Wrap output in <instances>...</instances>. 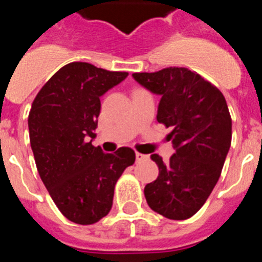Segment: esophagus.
<instances>
[{
    "instance_id": "34e87169",
    "label": "esophagus",
    "mask_w": 262,
    "mask_h": 262,
    "mask_svg": "<svg viewBox=\"0 0 262 262\" xmlns=\"http://www.w3.org/2000/svg\"><path fill=\"white\" fill-rule=\"evenodd\" d=\"M136 161H143V160H147L148 156L147 155H143V154H139V152H136Z\"/></svg>"
}]
</instances>
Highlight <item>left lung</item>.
<instances>
[{
    "instance_id": "left-lung-1",
    "label": "left lung",
    "mask_w": 262,
    "mask_h": 262,
    "mask_svg": "<svg viewBox=\"0 0 262 262\" xmlns=\"http://www.w3.org/2000/svg\"><path fill=\"white\" fill-rule=\"evenodd\" d=\"M134 80L160 96L157 122L172 127L174 154L168 163L159 155V177L144 187L148 206L173 221L193 216L221 177L231 147L232 120L216 86L186 68L134 73Z\"/></svg>"
}]
</instances>
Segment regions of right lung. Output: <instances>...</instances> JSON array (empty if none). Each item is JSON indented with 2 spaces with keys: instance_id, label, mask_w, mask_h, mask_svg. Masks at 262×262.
Listing matches in <instances>:
<instances>
[{
  "instance_id": "obj_1",
  "label": "right lung",
  "mask_w": 262,
  "mask_h": 262,
  "mask_svg": "<svg viewBox=\"0 0 262 262\" xmlns=\"http://www.w3.org/2000/svg\"><path fill=\"white\" fill-rule=\"evenodd\" d=\"M127 76L89 62H71L47 81L32 102L30 144L39 176L57 209L73 223L93 224L106 216L118 178L135 163L131 148L105 154L92 144L99 98Z\"/></svg>"
}]
</instances>
